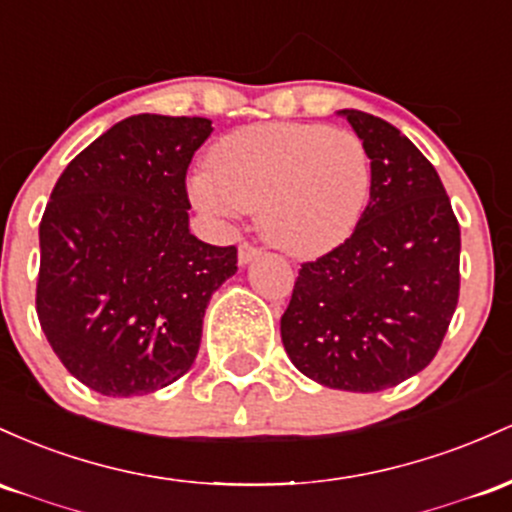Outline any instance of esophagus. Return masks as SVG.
Masks as SVG:
<instances>
[{
    "instance_id": "34e87169",
    "label": "esophagus",
    "mask_w": 512,
    "mask_h": 512,
    "mask_svg": "<svg viewBox=\"0 0 512 512\" xmlns=\"http://www.w3.org/2000/svg\"><path fill=\"white\" fill-rule=\"evenodd\" d=\"M258 256H261V249H256V246L249 244V241H244V244L239 246V263H241V266H246V263H251Z\"/></svg>"
}]
</instances>
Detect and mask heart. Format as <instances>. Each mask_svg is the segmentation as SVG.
<instances>
[{
	"label": "heart",
	"instance_id": "heart-1",
	"mask_svg": "<svg viewBox=\"0 0 512 512\" xmlns=\"http://www.w3.org/2000/svg\"><path fill=\"white\" fill-rule=\"evenodd\" d=\"M372 159L355 132L314 123L246 125L210 149L191 195L212 212L258 210L268 244L290 256L336 249L363 220Z\"/></svg>",
	"mask_w": 512,
	"mask_h": 512
}]
</instances>
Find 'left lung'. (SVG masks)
Here are the masks:
<instances>
[{"label": "left lung", "instance_id": "8db88e82", "mask_svg": "<svg viewBox=\"0 0 512 512\" xmlns=\"http://www.w3.org/2000/svg\"><path fill=\"white\" fill-rule=\"evenodd\" d=\"M372 159L363 220L302 263L280 336L292 365L343 392H382L438 353L459 297V225L438 171L401 130L338 111Z\"/></svg>", "mask_w": 512, "mask_h": 512}]
</instances>
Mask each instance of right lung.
<instances>
[{"mask_svg": "<svg viewBox=\"0 0 512 512\" xmlns=\"http://www.w3.org/2000/svg\"><path fill=\"white\" fill-rule=\"evenodd\" d=\"M208 118L130 116L67 164L40 220L36 312L70 375L103 396L152 394L191 370L237 249L188 229L186 171Z\"/></svg>", "mask_w": 512, "mask_h": 512, "instance_id": "add662e5", "label": "right lung"}]
</instances>
